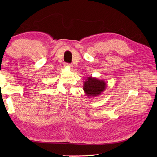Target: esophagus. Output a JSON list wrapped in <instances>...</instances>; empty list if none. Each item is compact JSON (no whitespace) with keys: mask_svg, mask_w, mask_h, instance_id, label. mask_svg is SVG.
I'll return each mask as SVG.
<instances>
[{"mask_svg":"<svg viewBox=\"0 0 157 157\" xmlns=\"http://www.w3.org/2000/svg\"><path fill=\"white\" fill-rule=\"evenodd\" d=\"M64 66L65 67L72 68V65H71V64H69V63H64Z\"/></svg>","mask_w":157,"mask_h":157,"instance_id":"1","label":"esophagus"}]
</instances>
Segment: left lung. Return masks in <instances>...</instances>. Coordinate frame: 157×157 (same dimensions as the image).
Returning a JSON list of instances; mask_svg holds the SVG:
<instances>
[{
    "label": "left lung",
    "mask_w": 157,
    "mask_h": 157,
    "mask_svg": "<svg viewBox=\"0 0 157 157\" xmlns=\"http://www.w3.org/2000/svg\"><path fill=\"white\" fill-rule=\"evenodd\" d=\"M106 86L107 85L106 82L103 79H99L90 76L84 82L83 90L85 94L88 97H96L105 90Z\"/></svg>",
    "instance_id": "8db88e82"
}]
</instances>
